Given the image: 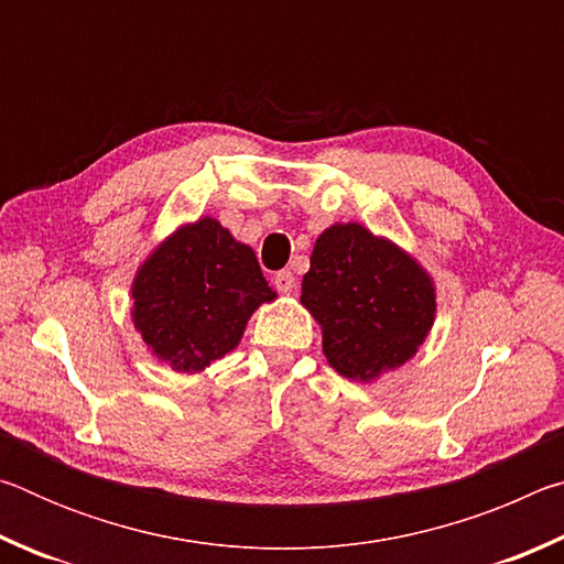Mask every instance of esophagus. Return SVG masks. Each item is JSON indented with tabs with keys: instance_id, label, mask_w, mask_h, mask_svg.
<instances>
[{
	"instance_id": "esophagus-1",
	"label": "esophagus",
	"mask_w": 564,
	"mask_h": 564,
	"mask_svg": "<svg viewBox=\"0 0 564 564\" xmlns=\"http://www.w3.org/2000/svg\"><path fill=\"white\" fill-rule=\"evenodd\" d=\"M273 285H275V291H281V293H293V289H295L293 273H291V271L275 273V275H273Z\"/></svg>"
}]
</instances>
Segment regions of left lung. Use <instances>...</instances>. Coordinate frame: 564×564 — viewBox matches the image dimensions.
I'll return each instance as SVG.
<instances>
[{
	"label": "left lung",
	"instance_id": "left-lung-1",
	"mask_svg": "<svg viewBox=\"0 0 564 564\" xmlns=\"http://www.w3.org/2000/svg\"><path fill=\"white\" fill-rule=\"evenodd\" d=\"M301 303L323 326L330 366L352 380L403 366L435 318L425 271L358 224L330 226L318 236Z\"/></svg>",
	"mask_w": 564,
	"mask_h": 564
}]
</instances>
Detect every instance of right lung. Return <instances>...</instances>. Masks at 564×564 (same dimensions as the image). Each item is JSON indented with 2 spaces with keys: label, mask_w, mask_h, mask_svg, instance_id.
<instances>
[{
  "label": "right lung",
  "mask_w": 564,
  "mask_h": 564,
  "mask_svg": "<svg viewBox=\"0 0 564 564\" xmlns=\"http://www.w3.org/2000/svg\"><path fill=\"white\" fill-rule=\"evenodd\" d=\"M133 323L178 373H196L238 346L246 321L275 299L251 248L214 218L176 231L133 281Z\"/></svg>",
  "instance_id": "right-lung-1"
}]
</instances>
